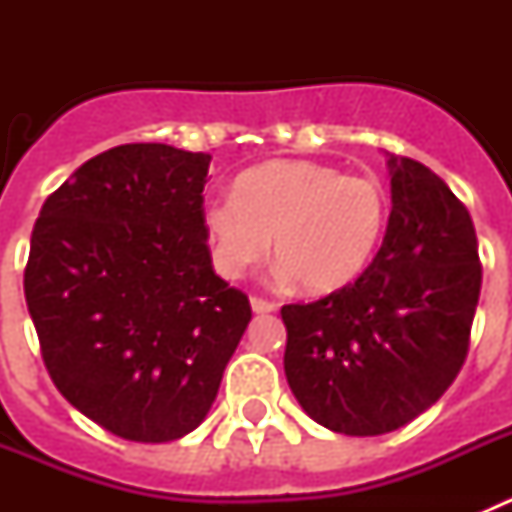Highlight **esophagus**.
Segmentation results:
<instances>
[{
  "label": "esophagus",
  "mask_w": 512,
  "mask_h": 512,
  "mask_svg": "<svg viewBox=\"0 0 512 512\" xmlns=\"http://www.w3.org/2000/svg\"><path fill=\"white\" fill-rule=\"evenodd\" d=\"M251 307L253 312H259V315H264V312H274L277 310V305L269 300H261V297H251Z\"/></svg>",
  "instance_id": "obj_1"
}]
</instances>
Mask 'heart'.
Listing matches in <instances>:
<instances>
[{"mask_svg":"<svg viewBox=\"0 0 512 512\" xmlns=\"http://www.w3.org/2000/svg\"><path fill=\"white\" fill-rule=\"evenodd\" d=\"M387 215V192L372 176L279 158L243 171L233 197L210 202L205 228L223 277H241L264 259L274 238L284 277H295L312 295H330L372 264Z\"/></svg>","mask_w":512,"mask_h":512,"instance_id":"heart-1","label":"heart"}]
</instances>
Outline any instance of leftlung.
<instances>
[{"label":"left lung","mask_w":512,"mask_h":512,"mask_svg":"<svg viewBox=\"0 0 512 512\" xmlns=\"http://www.w3.org/2000/svg\"><path fill=\"white\" fill-rule=\"evenodd\" d=\"M392 212L354 284L282 307L284 374L315 423L346 436L402 428L449 390L482 287L477 233L441 176L390 153Z\"/></svg>","instance_id":"obj_1"}]
</instances>
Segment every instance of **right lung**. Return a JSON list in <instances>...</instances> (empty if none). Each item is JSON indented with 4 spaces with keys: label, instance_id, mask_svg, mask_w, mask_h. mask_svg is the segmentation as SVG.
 <instances>
[{
    "label": "right lung",
    "instance_id": "add662e5",
    "mask_svg": "<svg viewBox=\"0 0 512 512\" xmlns=\"http://www.w3.org/2000/svg\"><path fill=\"white\" fill-rule=\"evenodd\" d=\"M207 153L128 143L45 200L25 300L53 384L104 431L187 436L215 402L251 302L212 269Z\"/></svg>",
    "mask_w": 512,
    "mask_h": 512
}]
</instances>
